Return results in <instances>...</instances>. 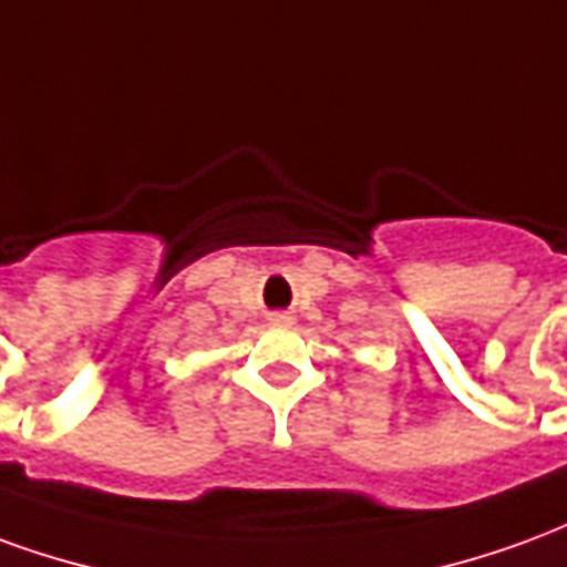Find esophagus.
<instances>
[{
    "instance_id": "obj_1",
    "label": "esophagus",
    "mask_w": 567,
    "mask_h": 567,
    "mask_svg": "<svg viewBox=\"0 0 567 567\" xmlns=\"http://www.w3.org/2000/svg\"><path fill=\"white\" fill-rule=\"evenodd\" d=\"M270 321L276 324V328H288V324H291V316H285V312H272Z\"/></svg>"
}]
</instances>
